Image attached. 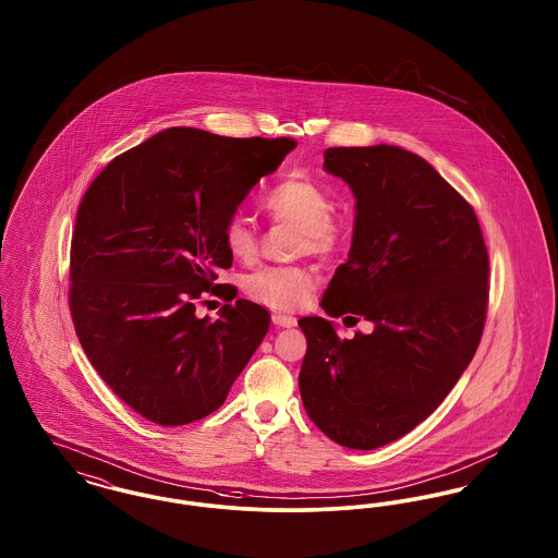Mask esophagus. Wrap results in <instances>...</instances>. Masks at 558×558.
<instances>
[{"mask_svg":"<svg viewBox=\"0 0 558 558\" xmlns=\"http://www.w3.org/2000/svg\"><path fill=\"white\" fill-rule=\"evenodd\" d=\"M274 324L282 326V328H291V326L296 324V319L292 318V316H287V314H274Z\"/></svg>","mask_w":558,"mask_h":558,"instance_id":"obj_1","label":"esophagus"}]
</instances>
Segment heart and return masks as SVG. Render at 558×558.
I'll list each match as a JSON object with an SVG mask.
<instances>
[{
  "instance_id": "obj_1",
  "label": "heart",
  "mask_w": 558,
  "mask_h": 558,
  "mask_svg": "<svg viewBox=\"0 0 558 558\" xmlns=\"http://www.w3.org/2000/svg\"><path fill=\"white\" fill-rule=\"evenodd\" d=\"M262 207L274 221H289L301 228L299 251L332 255L341 244V228L335 221V205L324 187L305 178H287L269 187ZM223 244L239 262H253L259 239L244 215H232L223 226ZM316 274L307 266H266L244 278V291L274 310H294L307 301Z\"/></svg>"
}]
</instances>
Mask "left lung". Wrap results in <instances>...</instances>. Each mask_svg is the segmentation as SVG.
Listing matches in <instances>:
<instances>
[{
	"label": "left lung",
	"instance_id": "1",
	"mask_svg": "<svg viewBox=\"0 0 558 558\" xmlns=\"http://www.w3.org/2000/svg\"><path fill=\"white\" fill-rule=\"evenodd\" d=\"M324 169L357 205L349 259L322 307L372 330L341 339L328 319H299L307 337L299 391L326 437L374 450L421 425L471 364L489 257L475 209L418 155L387 144L328 148Z\"/></svg>",
	"mask_w": 558,
	"mask_h": 558
}]
</instances>
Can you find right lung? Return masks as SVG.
<instances>
[{
	"instance_id": "obj_1",
	"label": "right lung",
	"mask_w": 558,
	"mask_h": 558,
	"mask_svg": "<svg viewBox=\"0 0 558 558\" xmlns=\"http://www.w3.org/2000/svg\"><path fill=\"white\" fill-rule=\"evenodd\" d=\"M292 137H226L171 128L114 157L85 190L71 240L69 307L92 366L133 412L160 426L201 421L223 401L269 328L236 299L198 318L232 267L223 226Z\"/></svg>"
}]
</instances>
